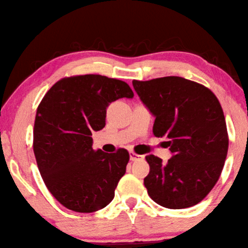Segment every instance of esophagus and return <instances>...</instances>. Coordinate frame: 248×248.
I'll use <instances>...</instances> for the list:
<instances>
[{
    "instance_id": "esophagus-1",
    "label": "esophagus",
    "mask_w": 248,
    "mask_h": 248,
    "mask_svg": "<svg viewBox=\"0 0 248 248\" xmlns=\"http://www.w3.org/2000/svg\"><path fill=\"white\" fill-rule=\"evenodd\" d=\"M130 154V159H131L132 161H137V160H141V159H143L144 158V156H142V155H139V154H137V153H134V152H130L129 153Z\"/></svg>"
}]
</instances>
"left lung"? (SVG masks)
<instances>
[{
  "label": "left lung",
  "instance_id": "1",
  "mask_svg": "<svg viewBox=\"0 0 248 248\" xmlns=\"http://www.w3.org/2000/svg\"><path fill=\"white\" fill-rule=\"evenodd\" d=\"M132 84L155 116L153 133L167 137L172 153L167 164L155 155L145 157L148 195L170 209L199 204L217 183L228 154L226 119L217 96L205 85L174 76Z\"/></svg>",
  "mask_w": 248,
  "mask_h": 248
}]
</instances>
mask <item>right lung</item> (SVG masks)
<instances>
[{
    "label": "right lung",
    "instance_id": "obj_1",
    "mask_svg": "<svg viewBox=\"0 0 248 248\" xmlns=\"http://www.w3.org/2000/svg\"><path fill=\"white\" fill-rule=\"evenodd\" d=\"M128 83L101 75L62 78L48 90L35 115L33 153L44 183L61 204L77 213L104 208L125 173L129 153L92 148V132L105 127L106 108L133 97Z\"/></svg>",
    "mask_w": 248,
    "mask_h": 248
}]
</instances>
